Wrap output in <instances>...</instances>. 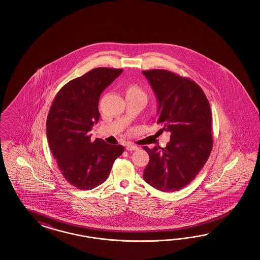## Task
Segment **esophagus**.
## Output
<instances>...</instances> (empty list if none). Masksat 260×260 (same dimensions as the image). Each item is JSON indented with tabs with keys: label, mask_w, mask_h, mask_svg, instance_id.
I'll return each instance as SVG.
<instances>
[{
	"label": "esophagus",
	"mask_w": 260,
	"mask_h": 260,
	"mask_svg": "<svg viewBox=\"0 0 260 260\" xmlns=\"http://www.w3.org/2000/svg\"><path fill=\"white\" fill-rule=\"evenodd\" d=\"M126 150L128 151H132V150H138V147L137 146H134V145H126Z\"/></svg>",
	"instance_id": "esophagus-1"
}]
</instances>
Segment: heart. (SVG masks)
<instances>
[{
  "label": "heart",
  "instance_id": "b5f03b06",
  "mask_svg": "<svg viewBox=\"0 0 260 260\" xmlns=\"http://www.w3.org/2000/svg\"><path fill=\"white\" fill-rule=\"evenodd\" d=\"M126 95H138V96H144L146 97L145 92L143 91L141 87H139L138 85L135 84H132L128 87H126Z\"/></svg>",
  "mask_w": 260,
  "mask_h": 260
}]
</instances>
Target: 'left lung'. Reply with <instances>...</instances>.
I'll return each instance as SVG.
<instances>
[{"instance_id":"obj_1","label":"left lung","mask_w":260,"mask_h":260,"mask_svg":"<svg viewBox=\"0 0 260 260\" xmlns=\"http://www.w3.org/2000/svg\"><path fill=\"white\" fill-rule=\"evenodd\" d=\"M158 100L157 124L171 133L161 148L144 147L150 161L144 179L153 188L172 192L192 181L213 149L212 111L197 83L166 70L144 71Z\"/></svg>"}]
</instances>
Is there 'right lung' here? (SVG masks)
Listing matches in <instances>:
<instances>
[{"label":"right lung","mask_w":260,"mask_h":260,"mask_svg":"<svg viewBox=\"0 0 260 260\" xmlns=\"http://www.w3.org/2000/svg\"><path fill=\"white\" fill-rule=\"evenodd\" d=\"M121 69L96 68L67 83L56 94L47 120L48 145L64 179L88 190L107 180L124 147L102 139L90 140L89 131L100 117L98 104L104 89Z\"/></svg>","instance_id":"right-lung-1"}]
</instances>
